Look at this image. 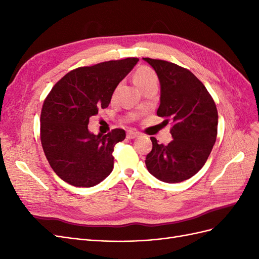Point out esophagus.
<instances>
[{"instance_id": "1", "label": "esophagus", "mask_w": 259, "mask_h": 259, "mask_svg": "<svg viewBox=\"0 0 259 259\" xmlns=\"http://www.w3.org/2000/svg\"><path fill=\"white\" fill-rule=\"evenodd\" d=\"M138 135H139V133H138V132L128 131V132H127V134H126V137H127L128 139H134V138L138 137Z\"/></svg>"}]
</instances>
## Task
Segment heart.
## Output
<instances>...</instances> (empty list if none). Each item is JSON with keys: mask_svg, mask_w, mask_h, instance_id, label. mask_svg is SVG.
Returning a JSON list of instances; mask_svg holds the SVG:
<instances>
[{"mask_svg": "<svg viewBox=\"0 0 259 259\" xmlns=\"http://www.w3.org/2000/svg\"><path fill=\"white\" fill-rule=\"evenodd\" d=\"M134 82L142 90L150 84H158V75L149 67H139L134 73Z\"/></svg>", "mask_w": 259, "mask_h": 259, "instance_id": "b5f03b06", "label": "heart"}]
</instances>
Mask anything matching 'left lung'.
Masks as SVG:
<instances>
[{
  "instance_id": "1",
  "label": "left lung",
  "mask_w": 259,
  "mask_h": 259,
  "mask_svg": "<svg viewBox=\"0 0 259 259\" xmlns=\"http://www.w3.org/2000/svg\"><path fill=\"white\" fill-rule=\"evenodd\" d=\"M143 59L154 69L161 85L156 114L173 124V140L168 145L150 137L152 150L147 154L146 166L164 183L184 182L203 167L216 142V105L205 86L188 69L161 59Z\"/></svg>"
}]
</instances>
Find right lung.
<instances>
[{"label":"right lung","mask_w":259,"mask_h":259,"mask_svg":"<svg viewBox=\"0 0 259 259\" xmlns=\"http://www.w3.org/2000/svg\"><path fill=\"white\" fill-rule=\"evenodd\" d=\"M130 57L72 70L54 85L41 112V143L51 167L74 187H93L113 169L114 146L125 131H89L90 117L107 108L119 83L138 62Z\"/></svg>","instance_id":"obj_1"}]
</instances>
